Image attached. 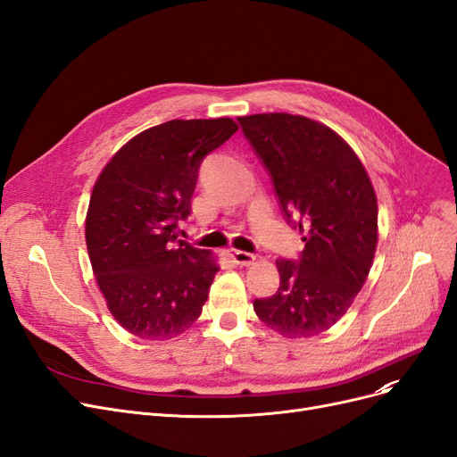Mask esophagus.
Returning <instances> with one entry per match:
<instances>
[{
  "label": "esophagus",
  "instance_id": "1",
  "mask_svg": "<svg viewBox=\"0 0 457 457\" xmlns=\"http://www.w3.org/2000/svg\"><path fill=\"white\" fill-rule=\"evenodd\" d=\"M228 256L231 258L233 263L237 265H250L252 262L256 260L254 254H250V252H245V250H235V248H229L228 250Z\"/></svg>",
  "mask_w": 457,
  "mask_h": 457
}]
</instances>
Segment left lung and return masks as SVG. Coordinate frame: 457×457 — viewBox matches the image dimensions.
Returning a JSON list of instances; mask_svg holds the SVG:
<instances>
[{
  "label": "left lung",
  "instance_id": "left-lung-1",
  "mask_svg": "<svg viewBox=\"0 0 457 457\" xmlns=\"http://www.w3.org/2000/svg\"><path fill=\"white\" fill-rule=\"evenodd\" d=\"M273 180L282 216L303 233L297 260H277L275 295L254 299L288 339L329 329L352 305L377 250V195L353 150L328 126L288 112L237 118Z\"/></svg>",
  "mask_w": 457,
  "mask_h": 457
}]
</instances>
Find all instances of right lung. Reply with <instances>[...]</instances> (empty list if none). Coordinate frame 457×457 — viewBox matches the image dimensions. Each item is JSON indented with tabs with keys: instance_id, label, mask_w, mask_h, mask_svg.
<instances>
[{
	"instance_id": "1",
	"label": "right lung",
	"mask_w": 457,
	"mask_h": 457,
	"mask_svg": "<svg viewBox=\"0 0 457 457\" xmlns=\"http://www.w3.org/2000/svg\"><path fill=\"white\" fill-rule=\"evenodd\" d=\"M237 131L231 118L169 120L145 129L101 171L87 246L111 314L141 339H171L199 318L218 265L177 239L190 216L199 165Z\"/></svg>"
}]
</instances>
